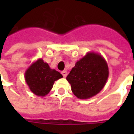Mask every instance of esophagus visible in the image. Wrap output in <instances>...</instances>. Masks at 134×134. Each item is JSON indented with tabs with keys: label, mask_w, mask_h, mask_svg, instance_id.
<instances>
[{
	"label": "esophagus",
	"mask_w": 134,
	"mask_h": 134,
	"mask_svg": "<svg viewBox=\"0 0 134 134\" xmlns=\"http://www.w3.org/2000/svg\"><path fill=\"white\" fill-rule=\"evenodd\" d=\"M61 73H62V75H63V77H67V71H66V70H64V71H62V72Z\"/></svg>",
	"instance_id": "34e87169"
}]
</instances>
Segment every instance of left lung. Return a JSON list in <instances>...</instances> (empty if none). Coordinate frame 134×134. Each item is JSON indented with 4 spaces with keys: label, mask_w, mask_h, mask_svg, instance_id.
Returning a JSON list of instances; mask_svg holds the SVG:
<instances>
[{
    "label": "left lung",
    "mask_w": 134,
    "mask_h": 134,
    "mask_svg": "<svg viewBox=\"0 0 134 134\" xmlns=\"http://www.w3.org/2000/svg\"><path fill=\"white\" fill-rule=\"evenodd\" d=\"M108 75V66L103 57L98 53L88 52L76 62L67 80L77 98L88 99L100 92Z\"/></svg>",
    "instance_id": "obj_1"
}]
</instances>
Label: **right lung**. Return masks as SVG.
Instances as JSON below:
<instances>
[{
  "instance_id": "obj_1",
  "label": "right lung",
  "mask_w": 134,
  "mask_h": 134,
  "mask_svg": "<svg viewBox=\"0 0 134 134\" xmlns=\"http://www.w3.org/2000/svg\"><path fill=\"white\" fill-rule=\"evenodd\" d=\"M24 77L26 84L34 95L44 97L52 90L54 82L63 76L55 70L51 69L42 59H38L26 70Z\"/></svg>"
}]
</instances>
